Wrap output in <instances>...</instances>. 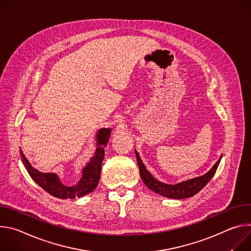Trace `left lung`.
<instances>
[{
  "mask_svg": "<svg viewBox=\"0 0 251 251\" xmlns=\"http://www.w3.org/2000/svg\"><path fill=\"white\" fill-rule=\"evenodd\" d=\"M135 154H136L137 164L140 170V176L144 184L154 193L159 194L163 197L175 199V200L190 198L198 194L211 180V177L213 176L214 174H216L217 169L223 158V155H222L218 160V162L214 164L212 168L208 172H206L204 175L190 178V180L183 181L181 183H177L175 185H170V184H165L163 182H160L156 177H154L153 175L146 169L144 163L142 162L136 150H135Z\"/></svg>",
  "mask_w": 251,
  "mask_h": 251,
  "instance_id": "8db88e82",
  "label": "left lung"
}]
</instances>
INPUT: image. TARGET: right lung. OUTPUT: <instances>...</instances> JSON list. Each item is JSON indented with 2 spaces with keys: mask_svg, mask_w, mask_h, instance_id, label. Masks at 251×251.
Wrapping results in <instances>:
<instances>
[{
  "mask_svg": "<svg viewBox=\"0 0 251 251\" xmlns=\"http://www.w3.org/2000/svg\"><path fill=\"white\" fill-rule=\"evenodd\" d=\"M111 128H101L96 133V150L93 157L82 169L80 180L75 186H65L55 173H42L34 169L21 151L22 162L32 180L46 192L58 199H75L83 197L94 191L99 183L101 165L104 159V148L109 141Z\"/></svg>",
  "mask_w": 251,
  "mask_h": 251,
  "instance_id": "right-lung-1",
  "label": "right lung"
}]
</instances>
